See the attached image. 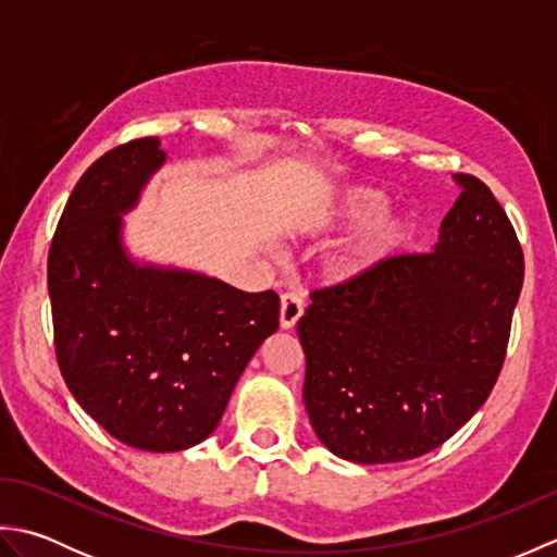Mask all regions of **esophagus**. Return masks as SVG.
<instances>
[{
    "instance_id": "obj_1",
    "label": "esophagus",
    "mask_w": 557,
    "mask_h": 557,
    "mask_svg": "<svg viewBox=\"0 0 557 557\" xmlns=\"http://www.w3.org/2000/svg\"><path fill=\"white\" fill-rule=\"evenodd\" d=\"M301 315H304V299L299 294H285L280 304V327L292 330L299 323Z\"/></svg>"
}]
</instances>
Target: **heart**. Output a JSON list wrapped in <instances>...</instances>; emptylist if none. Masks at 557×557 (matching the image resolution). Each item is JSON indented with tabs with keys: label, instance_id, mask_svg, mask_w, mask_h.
Instances as JSON below:
<instances>
[{
	"label": "heart",
	"instance_id": "heart-1",
	"mask_svg": "<svg viewBox=\"0 0 557 557\" xmlns=\"http://www.w3.org/2000/svg\"><path fill=\"white\" fill-rule=\"evenodd\" d=\"M389 203L393 198L383 188L354 184L294 212L287 227L299 236H321L363 224L354 239L325 260L330 285H357L407 251L419 232L411 212H393Z\"/></svg>",
	"mask_w": 557,
	"mask_h": 557
}]
</instances>
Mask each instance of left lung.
Wrapping results in <instances>:
<instances>
[{
  "label": "left lung",
  "mask_w": 557,
  "mask_h": 557,
  "mask_svg": "<svg viewBox=\"0 0 557 557\" xmlns=\"http://www.w3.org/2000/svg\"><path fill=\"white\" fill-rule=\"evenodd\" d=\"M455 182L461 191L431 253L313 292L297 325L306 411L318 441L347 461L431 453L498 381L524 256L491 188L471 174Z\"/></svg>",
  "instance_id": "left-lung-1"
}]
</instances>
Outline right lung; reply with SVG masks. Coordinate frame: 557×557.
<instances>
[{"label": "right lung", "mask_w": 557, "mask_h": 557, "mask_svg": "<svg viewBox=\"0 0 557 557\" xmlns=\"http://www.w3.org/2000/svg\"><path fill=\"white\" fill-rule=\"evenodd\" d=\"M168 152L112 148L81 176L47 260L57 361L83 411L124 445L180 453L218 429L239 375L275 333L277 294L138 260L132 212Z\"/></svg>", "instance_id": "add662e5"}]
</instances>
